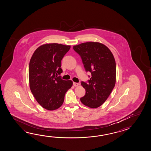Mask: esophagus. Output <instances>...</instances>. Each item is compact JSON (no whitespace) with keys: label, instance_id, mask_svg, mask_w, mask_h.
<instances>
[{"label":"esophagus","instance_id":"obj_1","mask_svg":"<svg viewBox=\"0 0 151 151\" xmlns=\"http://www.w3.org/2000/svg\"><path fill=\"white\" fill-rule=\"evenodd\" d=\"M73 85L75 87H76V86H78L79 85V84H78V83H77L74 82V83H73Z\"/></svg>","mask_w":151,"mask_h":151}]
</instances>
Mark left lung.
<instances>
[{
    "mask_svg": "<svg viewBox=\"0 0 151 151\" xmlns=\"http://www.w3.org/2000/svg\"><path fill=\"white\" fill-rule=\"evenodd\" d=\"M82 58L86 71L91 73L88 83H81L86 91L80 99L84 105L97 108L111 94L116 82V66L114 55L106 45L98 42H87L74 45Z\"/></svg>",
    "mask_w": 151,
    "mask_h": 151,
    "instance_id": "obj_1",
    "label": "left lung"
}]
</instances>
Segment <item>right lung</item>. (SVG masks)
Returning a JSON list of instances; mask_svg holds the SVG:
<instances>
[{
    "instance_id": "1",
    "label": "right lung",
    "mask_w": 151,
    "mask_h": 151,
    "mask_svg": "<svg viewBox=\"0 0 151 151\" xmlns=\"http://www.w3.org/2000/svg\"><path fill=\"white\" fill-rule=\"evenodd\" d=\"M70 48V45L46 43L38 47L30 59L29 88L37 103L46 110L60 108L65 93L73 85L71 80L58 77L63 72L61 60Z\"/></svg>"
}]
</instances>
